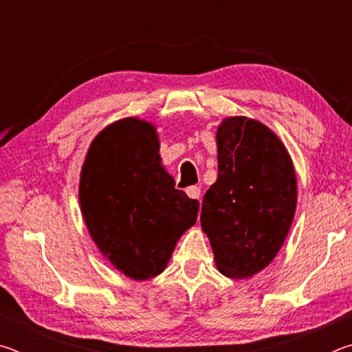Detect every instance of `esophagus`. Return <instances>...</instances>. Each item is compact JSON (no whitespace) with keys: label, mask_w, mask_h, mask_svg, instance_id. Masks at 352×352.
Returning a JSON list of instances; mask_svg holds the SVG:
<instances>
[{"label":"esophagus","mask_w":352,"mask_h":352,"mask_svg":"<svg viewBox=\"0 0 352 352\" xmlns=\"http://www.w3.org/2000/svg\"><path fill=\"white\" fill-rule=\"evenodd\" d=\"M186 194L189 195L190 199H194V200H200V194H201V190H200V188H199V186H190V188H188V189H186Z\"/></svg>","instance_id":"obj_1"}]
</instances>
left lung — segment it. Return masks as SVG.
Wrapping results in <instances>:
<instances>
[{
    "mask_svg": "<svg viewBox=\"0 0 352 352\" xmlns=\"http://www.w3.org/2000/svg\"><path fill=\"white\" fill-rule=\"evenodd\" d=\"M219 177L206 190L200 223L222 275L243 279L276 258L295 217L294 162L281 138L258 119L217 126Z\"/></svg>",
    "mask_w": 352,
    "mask_h": 352,
    "instance_id": "obj_1",
    "label": "left lung"
}]
</instances>
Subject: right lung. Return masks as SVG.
<instances>
[{
  "label": "right lung",
  "instance_id": "right-lung-1",
  "mask_svg": "<svg viewBox=\"0 0 352 352\" xmlns=\"http://www.w3.org/2000/svg\"><path fill=\"white\" fill-rule=\"evenodd\" d=\"M79 204L100 254L133 281L168 267L200 206L175 189L160 157L155 124L135 116L118 119L94 136L82 164Z\"/></svg>",
  "mask_w": 352,
  "mask_h": 352
}]
</instances>
